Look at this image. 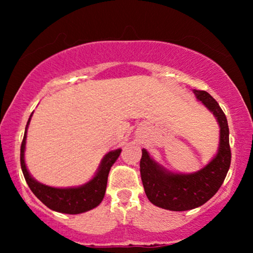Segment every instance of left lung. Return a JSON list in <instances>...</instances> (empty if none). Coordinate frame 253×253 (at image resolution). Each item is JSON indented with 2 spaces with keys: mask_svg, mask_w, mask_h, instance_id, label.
Here are the masks:
<instances>
[{
  "mask_svg": "<svg viewBox=\"0 0 253 253\" xmlns=\"http://www.w3.org/2000/svg\"><path fill=\"white\" fill-rule=\"evenodd\" d=\"M193 93L213 113L220 126L219 148L210 164L192 174H177L155 162L145 148L141 150L140 176L148 200L155 206L176 212L193 210L209 202L222 185L231 161L226 115L206 91L193 89Z\"/></svg>",
  "mask_w": 253,
  "mask_h": 253,
  "instance_id": "left-lung-1",
  "label": "left lung"
}]
</instances>
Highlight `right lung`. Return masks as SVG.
Instances as JSON below:
<instances>
[{
    "mask_svg": "<svg viewBox=\"0 0 253 253\" xmlns=\"http://www.w3.org/2000/svg\"><path fill=\"white\" fill-rule=\"evenodd\" d=\"M32 116V115H31ZM31 116L27 121L25 133L20 146V166L25 177L27 185L39 200H41L48 209L56 211L60 213L65 214H79L87 212V211L94 209L102 202L105 197L107 179L112 166L115 164L117 158L121 154V148L119 150L110 151L103 157L101 164H100L98 171L91 181L77 188H53L42 183L38 182L30 175L25 165L24 159V152H25L26 144V133L29 127Z\"/></svg>",
    "mask_w": 253,
    "mask_h": 253,
    "instance_id": "obj_1",
    "label": "right lung"
}]
</instances>
